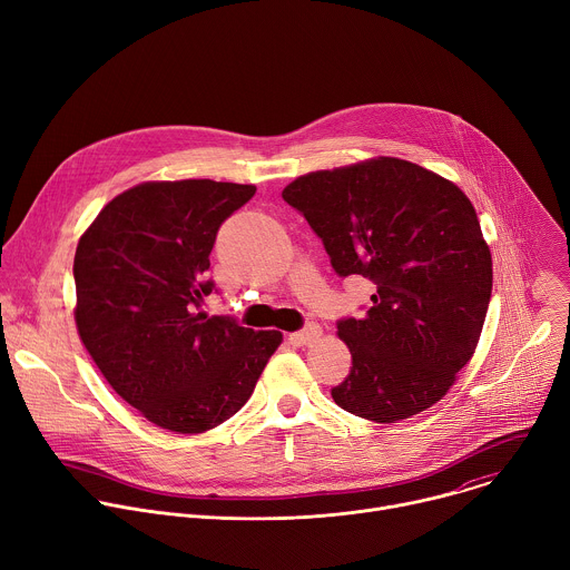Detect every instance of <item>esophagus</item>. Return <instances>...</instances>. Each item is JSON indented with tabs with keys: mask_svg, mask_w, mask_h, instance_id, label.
<instances>
[{
	"mask_svg": "<svg viewBox=\"0 0 570 570\" xmlns=\"http://www.w3.org/2000/svg\"><path fill=\"white\" fill-rule=\"evenodd\" d=\"M322 336V330L317 327V324H306L304 330H299V332H295V334H291L288 336V341L293 343V345H311V343H315L317 338Z\"/></svg>",
	"mask_w": 570,
	"mask_h": 570,
	"instance_id": "1",
	"label": "esophagus"
}]
</instances>
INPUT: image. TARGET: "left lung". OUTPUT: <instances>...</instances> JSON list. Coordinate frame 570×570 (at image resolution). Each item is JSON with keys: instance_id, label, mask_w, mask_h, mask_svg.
<instances>
[{"instance_id": "left-lung-1", "label": "left lung", "mask_w": 570, "mask_h": 570, "mask_svg": "<svg viewBox=\"0 0 570 570\" xmlns=\"http://www.w3.org/2000/svg\"><path fill=\"white\" fill-rule=\"evenodd\" d=\"M282 198L338 277L376 286L361 317L336 322L352 370L334 401L379 424L431 409L473 356L492 297V255L469 198L396 157L302 176Z\"/></svg>"}]
</instances>
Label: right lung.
Instances as JSON below:
<instances>
[{
  "label": "right lung",
  "instance_id": "obj_1",
  "mask_svg": "<svg viewBox=\"0 0 570 570\" xmlns=\"http://www.w3.org/2000/svg\"><path fill=\"white\" fill-rule=\"evenodd\" d=\"M257 187L144 183L112 198L73 257L76 327L115 392L174 433L209 431L246 403L279 332L207 315L218 227Z\"/></svg>",
  "mask_w": 570,
  "mask_h": 570
}]
</instances>
